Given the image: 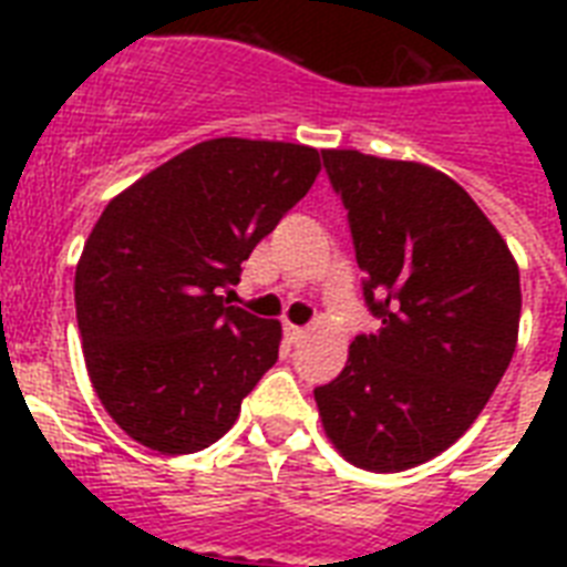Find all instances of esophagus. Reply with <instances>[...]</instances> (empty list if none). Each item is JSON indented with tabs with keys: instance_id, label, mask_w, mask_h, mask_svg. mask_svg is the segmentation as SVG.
Listing matches in <instances>:
<instances>
[{
	"instance_id": "1",
	"label": "esophagus",
	"mask_w": 567,
	"mask_h": 567,
	"mask_svg": "<svg viewBox=\"0 0 567 567\" xmlns=\"http://www.w3.org/2000/svg\"><path fill=\"white\" fill-rule=\"evenodd\" d=\"M285 338H288V344H300L309 338V332L302 327H293V323H285Z\"/></svg>"
}]
</instances>
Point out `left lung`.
<instances>
[{
    "label": "left lung",
    "instance_id": "obj_1",
    "mask_svg": "<svg viewBox=\"0 0 567 567\" xmlns=\"http://www.w3.org/2000/svg\"><path fill=\"white\" fill-rule=\"evenodd\" d=\"M323 167L382 329L355 338L315 403L350 465L396 474L456 444L509 368L518 261L467 190L430 164L323 150Z\"/></svg>",
    "mask_w": 567,
    "mask_h": 567
}]
</instances>
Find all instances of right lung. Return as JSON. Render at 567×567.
I'll return each mask as SVG.
<instances>
[{
    "mask_svg": "<svg viewBox=\"0 0 567 567\" xmlns=\"http://www.w3.org/2000/svg\"><path fill=\"white\" fill-rule=\"evenodd\" d=\"M318 173L315 146L212 137L105 205L75 265V320L93 391L128 439L182 456L238 421L282 323L220 291Z\"/></svg>",
    "mask_w": 567,
    "mask_h": 567,
    "instance_id": "obj_1",
    "label": "right lung"
}]
</instances>
